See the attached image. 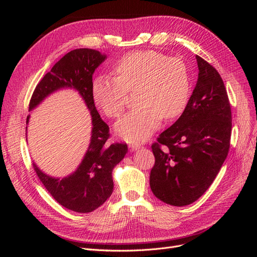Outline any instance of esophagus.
I'll list each match as a JSON object with an SVG mask.
<instances>
[{"mask_svg":"<svg viewBox=\"0 0 257 257\" xmlns=\"http://www.w3.org/2000/svg\"><path fill=\"white\" fill-rule=\"evenodd\" d=\"M129 148L131 151H136L141 148V144L140 143H136V142H131L129 143Z\"/></svg>","mask_w":257,"mask_h":257,"instance_id":"1","label":"esophagus"}]
</instances>
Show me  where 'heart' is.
Listing matches in <instances>:
<instances>
[{"instance_id":"b5f03b06","label":"heart","mask_w":257,"mask_h":257,"mask_svg":"<svg viewBox=\"0 0 257 257\" xmlns=\"http://www.w3.org/2000/svg\"><path fill=\"white\" fill-rule=\"evenodd\" d=\"M115 78L99 76L91 94L102 112L116 117L127 104L128 92L136 91V110L125 114L114 126L119 138L140 142L150 138L163 117L171 120L185 109L190 98V77L183 61L153 50L127 54L114 65Z\"/></svg>"}]
</instances>
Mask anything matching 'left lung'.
Masks as SVG:
<instances>
[{
  "label": "left lung",
  "instance_id": "left-lung-1",
  "mask_svg": "<svg viewBox=\"0 0 257 257\" xmlns=\"http://www.w3.org/2000/svg\"><path fill=\"white\" fill-rule=\"evenodd\" d=\"M198 80L184 111L152 145L150 186L173 206L193 203L213 182L228 155L231 108L223 80L200 56Z\"/></svg>",
  "mask_w": 257,
  "mask_h": 257
}]
</instances>
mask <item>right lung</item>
Instances as JSON below:
<instances>
[{
  "label": "right lung",
  "mask_w": 257,
  "mask_h": 257,
  "mask_svg": "<svg viewBox=\"0 0 257 257\" xmlns=\"http://www.w3.org/2000/svg\"><path fill=\"white\" fill-rule=\"evenodd\" d=\"M105 59L106 55L92 49H76L65 54L39 81L29 104L31 111L52 92L73 88L88 108L92 125L90 143L83 160L73 174L62 179L54 178L33 163L39 180L51 196L63 207L80 213L93 211L111 196L112 170L128 152L126 144L107 143L109 127L101 118L92 99V75Z\"/></svg>",
  "instance_id": "add662e5"
}]
</instances>
